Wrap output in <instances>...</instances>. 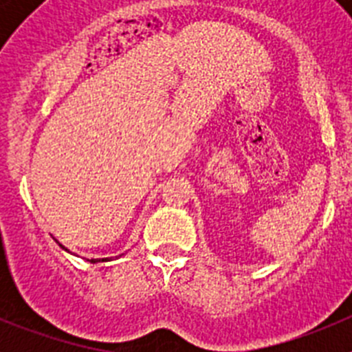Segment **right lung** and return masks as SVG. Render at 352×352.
I'll list each match as a JSON object with an SVG mask.
<instances>
[{
	"label": "right lung",
	"instance_id": "add662e5",
	"mask_svg": "<svg viewBox=\"0 0 352 352\" xmlns=\"http://www.w3.org/2000/svg\"><path fill=\"white\" fill-rule=\"evenodd\" d=\"M61 248H65L63 245H61ZM65 250H67V248H65ZM102 261H105V259H102ZM91 263H98V259H91Z\"/></svg>",
	"mask_w": 352,
	"mask_h": 352
}]
</instances>
